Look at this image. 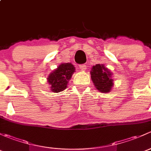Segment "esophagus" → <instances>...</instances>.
Here are the masks:
<instances>
[{
	"instance_id": "esophagus-1",
	"label": "esophagus",
	"mask_w": 151,
	"mask_h": 151,
	"mask_svg": "<svg viewBox=\"0 0 151 151\" xmlns=\"http://www.w3.org/2000/svg\"><path fill=\"white\" fill-rule=\"evenodd\" d=\"M79 68H80L82 71H84L86 70V65L85 64L81 65H79Z\"/></svg>"
}]
</instances>
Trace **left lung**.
<instances>
[{"instance_id":"1","label":"left lung","mask_w":151,"mask_h":151,"mask_svg":"<svg viewBox=\"0 0 151 151\" xmlns=\"http://www.w3.org/2000/svg\"><path fill=\"white\" fill-rule=\"evenodd\" d=\"M91 78L95 88L102 93L110 92L113 86L112 73L103 65H94L90 71Z\"/></svg>"}]
</instances>
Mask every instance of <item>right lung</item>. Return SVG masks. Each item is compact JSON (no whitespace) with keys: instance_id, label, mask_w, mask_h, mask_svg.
<instances>
[{"instance_id":"obj_1","label":"right lung","mask_w":151,"mask_h":151,"mask_svg":"<svg viewBox=\"0 0 151 151\" xmlns=\"http://www.w3.org/2000/svg\"><path fill=\"white\" fill-rule=\"evenodd\" d=\"M75 67L71 63H62L49 74L47 80L51 90L54 93L63 91L68 86V81L75 72Z\"/></svg>"}]
</instances>
